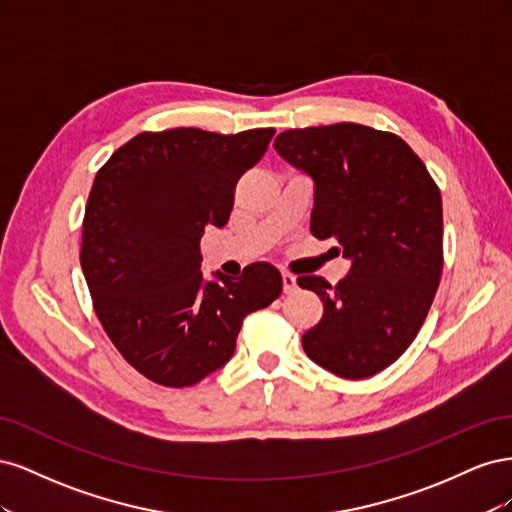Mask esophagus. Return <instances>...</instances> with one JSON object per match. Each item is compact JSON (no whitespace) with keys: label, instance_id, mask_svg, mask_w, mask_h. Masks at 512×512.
<instances>
[{"label":"esophagus","instance_id":"1","mask_svg":"<svg viewBox=\"0 0 512 512\" xmlns=\"http://www.w3.org/2000/svg\"><path fill=\"white\" fill-rule=\"evenodd\" d=\"M282 284H284V294H290V292H294V288H297V277L290 275V273H284Z\"/></svg>","mask_w":512,"mask_h":512}]
</instances>
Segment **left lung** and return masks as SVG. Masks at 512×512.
I'll return each mask as SVG.
<instances>
[{
  "instance_id": "obj_1",
  "label": "left lung",
  "mask_w": 512,
  "mask_h": 512,
  "mask_svg": "<svg viewBox=\"0 0 512 512\" xmlns=\"http://www.w3.org/2000/svg\"><path fill=\"white\" fill-rule=\"evenodd\" d=\"M275 149L316 183L312 235L352 260L335 286L320 275L297 280L324 305L303 350L339 378L376 376L408 350L436 297L440 188L406 141L361 123L286 130Z\"/></svg>"
}]
</instances>
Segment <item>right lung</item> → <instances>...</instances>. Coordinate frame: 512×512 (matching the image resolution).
Returning a JSON list of instances; mask_svg holds the SVG:
<instances>
[{
	"label": "right lung",
	"mask_w": 512,
	"mask_h": 512,
	"mask_svg": "<svg viewBox=\"0 0 512 512\" xmlns=\"http://www.w3.org/2000/svg\"><path fill=\"white\" fill-rule=\"evenodd\" d=\"M275 128L220 134L141 132L98 170L87 198L81 267L108 339L138 374L183 389L235 352L247 314L269 307L282 275L267 262L235 280L200 273V237L222 228L237 181L260 162Z\"/></svg>",
	"instance_id": "obj_1"
}]
</instances>
